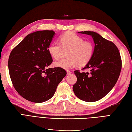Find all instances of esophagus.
Here are the masks:
<instances>
[{
  "label": "esophagus",
  "instance_id": "esophagus-1",
  "mask_svg": "<svg viewBox=\"0 0 132 132\" xmlns=\"http://www.w3.org/2000/svg\"><path fill=\"white\" fill-rule=\"evenodd\" d=\"M71 71H70L69 70H67V74L68 75H69V74H71Z\"/></svg>",
  "mask_w": 132,
  "mask_h": 132
}]
</instances>
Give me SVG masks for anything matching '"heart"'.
Instances as JSON below:
<instances>
[{
  "instance_id": "heart-1",
  "label": "heart",
  "mask_w": 132,
  "mask_h": 132,
  "mask_svg": "<svg viewBox=\"0 0 132 132\" xmlns=\"http://www.w3.org/2000/svg\"><path fill=\"white\" fill-rule=\"evenodd\" d=\"M60 44L54 42L48 46V51L54 59L61 57L63 50L67 52L68 57L54 62L55 67L68 69L76 64L84 66L88 63L93 56L94 52V43L90 41H85L84 38L74 32H68L60 37Z\"/></svg>"
}]
</instances>
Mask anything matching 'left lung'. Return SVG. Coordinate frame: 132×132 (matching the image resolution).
I'll return each mask as SVG.
<instances>
[{"mask_svg":"<svg viewBox=\"0 0 132 132\" xmlns=\"http://www.w3.org/2000/svg\"><path fill=\"white\" fill-rule=\"evenodd\" d=\"M79 33L90 35L95 44L93 56L82 69L74 73L77 81L73 89L77 96L86 102H95L109 93L117 82L122 69V59L117 47L112 41L93 31Z\"/></svg>","mask_w":132,"mask_h":132,"instance_id":"obj_1","label":"left lung"}]
</instances>
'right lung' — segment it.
Returning a JSON list of instances; mask_svg holds the SVG:
<instances>
[{
	"instance_id": "add662e5",
	"label": "right lung",
	"mask_w": 132,
	"mask_h": 132,
	"mask_svg": "<svg viewBox=\"0 0 132 132\" xmlns=\"http://www.w3.org/2000/svg\"><path fill=\"white\" fill-rule=\"evenodd\" d=\"M54 34L52 30L30 34L10 54L8 68L12 84L28 101L41 103L48 100L67 74L62 68H48L53 62L48 48Z\"/></svg>"
}]
</instances>
